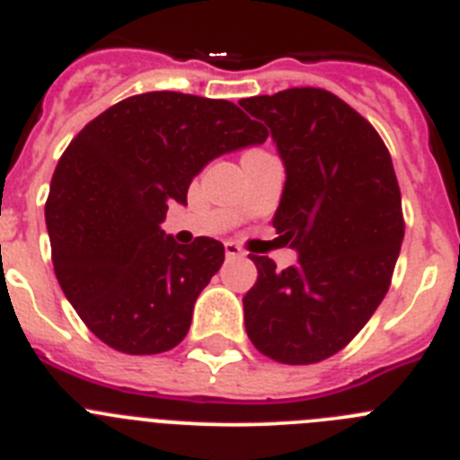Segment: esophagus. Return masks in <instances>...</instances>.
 Wrapping results in <instances>:
<instances>
[{
    "label": "esophagus",
    "instance_id": "esophagus-1",
    "mask_svg": "<svg viewBox=\"0 0 460 460\" xmlns=\"http://www.w3.org/2000/svg\"><path fill=\"white\" fill-rule=\"evenodd\" d=\"M226 255L227 258H243V249L237 242H226Z\"/></svg>",
    "mask_w": 460,
    "mask_h": 460
}]
</instances>
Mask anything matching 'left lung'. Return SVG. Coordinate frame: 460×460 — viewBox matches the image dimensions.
I'll return each mask as SVG.
<instances>
[{"mask_svg":"<svg viewBox=\"0 0 460 460\" xmlns=\"http://www.w3.org/2000/svg\"><path fill=\"white\" fill-rule=\"evenodd\" d=\"M270 126L286 165L274 214L299 262L276 271L258 258L243 296L251 343L280 364L336 355L389 290L403 243V209L392 156L377 131L332 92L295 87L239 101Z\"/></svg>","mask_w":460,"mask_h":460,"instance_id":"1","label":"left lung"}]
</instances>
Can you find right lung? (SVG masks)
Masks as SVG:
<instances>
[{"instance_id": "add662e5", "label": "right lung", "mask_w": 460, "mask_h": 460, "mask_svg": "<svg viewBox=\"0 0 460 460\" xmlns=\"http://www.w3.org/2000/svg\"><path fill=\"white\" fill-rule=\"evenodd\" d=\"M267 140L230 101L180 92L124 99L89 121L57 164L46 202L52 265L71 306L105 345L158 355L180 343L226 258L161 230L209 161Z\"/></svg>"}]
</instances>
